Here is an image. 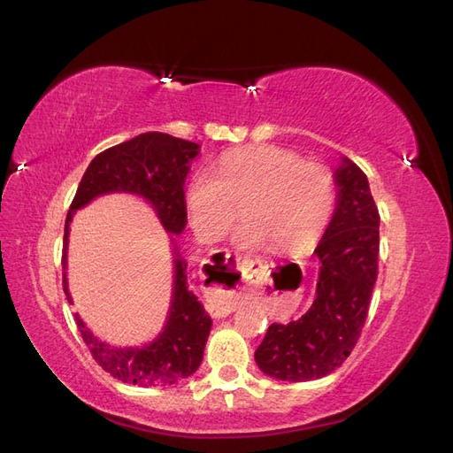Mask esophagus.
Returning a JSON list of instances; mask_svg holds the SVG:
<instances>
[{
    "label": "esophagus",
    "instance_id": "1",
    "mask_svg": "<svg viewBox=\"0 0 453 453\" xmlns=\"http://www.w3.org/2000/svg\"><path fill=\"white\" fill-rule=\"evenodd\" d=\"M206 267L210 269L211 277L230 284L232 288H238V282L243 279V257L234 255V252L228 250H219L211 255L206 260ZM232 311H236V301L232 299V296H226L221 301H213L208 304V312L215 318L226 316Z\"/></svg>",
    "mask_w": 453,
    "mask_h": 453
}]
</instances>
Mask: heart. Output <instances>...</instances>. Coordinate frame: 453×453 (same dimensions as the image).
Listing matches in <instances>:
<instances>
[{
  "label": "heart",
  "mask_w": 453,
  "mask_h": 453,
  "mask_svg": "<svg viewBox=\"0 0 453 453\" xmlns=\"http://www.w3.org/2000/svg\"><path fill=\"white\" fill-rule=\"evenodd\" d=\"M336 203L333 173L280 147H252L226 154L215 173H198L188 189L193 228L206 242L236 230L242 245H273L279 252L309 249L327 226Z\"/></svg>",
  "instance_id": "heart-1"
}]
</instances>
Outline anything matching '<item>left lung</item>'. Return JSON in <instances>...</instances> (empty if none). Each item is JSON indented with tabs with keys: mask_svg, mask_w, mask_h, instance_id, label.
I'll return each mask as SVG.
<instances>
[{
	"mask_svg": "<svg viewBox=\"0 0 453 453\" xmlns=\"http://www.w3.org/2000/svg\"><path fill=\"white\" fill-rule=\"evenodd\" d=\"M338 203L316 257V299L306 314L273 323L258 346V368L280 381H311L349 357L368 318L377 279L379 211L366 174L343 157L334 173Z\"/></svg>",
	"mask_w": 453,
	"mask_h": 453,
	"instance_id": "obj_1",
	"label": "left lung"
}]
</instances>
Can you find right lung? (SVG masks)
Here are the masks:
<instances>
[{
    "mask_svg": "<svg viewBox=\"0 0 453 453\" xmlns=\"http://www.w3.org/2000/svg\"><path fill=\"white\" fill-rule=\"evenodd\" d=\"M198 144L169 134L147 132L100 152L87 167L65 223L63 271L66 269L68 226L74 211L105 193H134L152 204L167 232L180 234L188 211L184 184ZM174 289L164 331L144 348H113L90 333L76 314L78 331L96 363L122 383L164 387L189 377L201 366L211 319L188 286V264L174 247ZM63 289L68 294L66 275Z\"/></svg>",
    "mask_w": 453,
    "mask_h": 453,
    "instance_id": "obj_1",
    "label": "right lung"
}]
</instances>
